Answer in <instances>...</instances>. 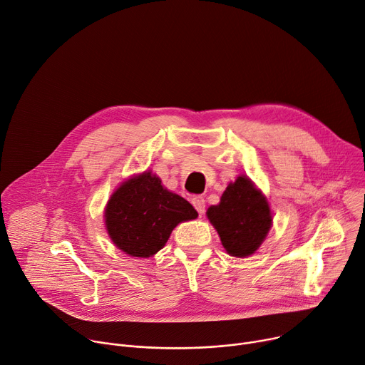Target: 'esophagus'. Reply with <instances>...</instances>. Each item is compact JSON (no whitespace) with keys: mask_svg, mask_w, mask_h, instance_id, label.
Returning a JSON list of instances; mask_svg holds the SVG:
<instances>
[{"mask_svg":"<svg viewBox=\"0 0 365 365\" xmlns=\"http://www.w3.org/2000/svg\"><path fill=\"white\" fill-rule=\"evenodd\" d=\"M192 205L197 211V214L202 215L205 212V200L202 196H193L192 197Z\"/></svg>","mask_w":365,"mask_h":365,"instance_id":"34e87169","label":"esophagus"}]
</instances>
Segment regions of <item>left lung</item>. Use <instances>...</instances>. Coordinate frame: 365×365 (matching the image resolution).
I'll list each match as a JSON object with an SVG mask.
<instances>
[{"instance_id": "1", "label": "left lung", "mask_w": 365, "mask_h": 365, "mask_svg": "<svg viewBox=\"0 0 365 365\" xmlns=\"http://www.w3.org/2000/svg\"><path fill=\"white\" fill-rule=\"evenodd\" d=\"M207 217L217 230L228 255L246 257L253 255L267 239L272 214L263 193L247 176L230 183L218 205H211Z\"/></svg>"}]
</instances>
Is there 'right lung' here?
<instances>
[{"label":"right lung","mask_w":365,"mask_h":365,"mask_svg":"<svg viewBox=\"0 0 365 365\" xmlns=\"http://www.w3.org/2000/svg\"><path fill=\"white\" fill-rule=\"evenodd\" d=\"M196 217L185 197L165 189L151 172L123 182L105 210L109 237L118 249L134 257L155 255L179 222Z\"/></svg>","instance_id":"1"}]
</instances>
